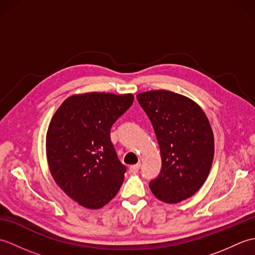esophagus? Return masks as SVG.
I'll return each instance as SVG.
<instances>
[{
    "instance_id": "1",
    "label": "esophagus",
    "mask_w": 255,
    "mask_h": 255,
    "mask_svg": "<svg viewBox=\"0 0 255 255\" xmlns=\"http://www.w3.org/2000/svg\"><path fill=\"white\" fill-rule=\"evenodd\" d=\"M140 169V163H137V164H133V165H130V167H129V172L130 173H137Z\"/></svg>"
}]
</instances>
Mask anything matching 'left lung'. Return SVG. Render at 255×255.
I'll list each match as a JSON object with an SVG mask.
<instances>
[{
	"label": "left lung",
	"instance_id": "left-lung-1",
	"mask_svg": "<svg viewBox=\"0 0 255 255\" xmlns=\"http://www.w3.org/2000/svg\"><path fill=\"white\" fill-rule=\"evenodd\" d=\"M158 140L162 167L149 183L167 204L189 198L202 187L213 164L214 133L204 111L186 96L165 90L137 95Z\"/></svg>",
	"mask_w": 255,
	"mask_h": 255
}]
</instances>
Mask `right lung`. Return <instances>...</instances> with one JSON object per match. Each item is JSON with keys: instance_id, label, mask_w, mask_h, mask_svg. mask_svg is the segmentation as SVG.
<instances>
[{"instance_id": "add662e5", "label": "right lung", "mask_w": 255, "mask_h": 255, "mask_svg": "<svg viewBox=\"0 0 255 255\" xmlns=\"http://www.w3.org/2000/svg\"><path fill=\"white\" fill-rule=\"evenodd\" d=\"M132 102V94H75L62 103L49 124L46 150L51 175L85 208L110 203L124 182L127 169L111 141V128Z\"/></svg>"}]
</instances>
